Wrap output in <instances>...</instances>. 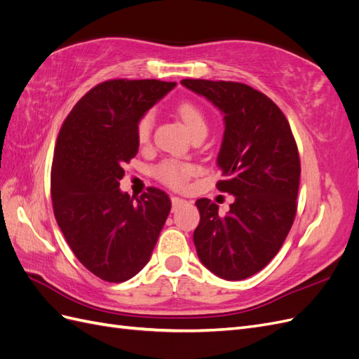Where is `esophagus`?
<instances>
[{
  "label": "esophagus",
  "mask_w": 359,
  "mask_h": 359,
  "mask_svg": "<svg viewBox=\"0 0 359 359\" xmlns=\"http://www.w3.org/2000/svg\"><path fill=\"white\" fill-rule=\"evenodd\" d=\"M182 205H187V201L180 199V198H177V196L172 198V210H173V211L178 210L180 206H182Z\"/></svg>",
  "instance_id": "esophagus-1"
}]
</instances>
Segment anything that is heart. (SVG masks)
<instances>
[{"mask_svg": "<svg viewBox=\"0 0 359 359\" xmlns=\"http://www.w3.org/2000/svg\"><path fill=\"white\" fill-rule=\"evenodd\" d=\"M177 114L190 135H194L198 132L206 133V130H208L206 118L196 104H193L190 102H184L177 107ZM151 128H153V115L147 114L140 118L137 123V140L140 144L148 142L149 135H151ZM193 170H194L193 166L186 165V163L166 161L158 168L157 173L163 182H166V184H169V186L178 189L186 184L187 178L191 175Z\"/></svg>", "mask_w": 359, "mask_h": 359, "instance_id": "b5f03b06", "label": "heart"}]
</instances>
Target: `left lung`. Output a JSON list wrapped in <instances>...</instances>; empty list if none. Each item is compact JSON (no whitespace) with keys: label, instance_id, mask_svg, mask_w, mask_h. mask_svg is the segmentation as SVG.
<instances>
[{"label":"left lung","instance_id":"8db88e82","mask_svg":"<svg viewBox=\"0 0 359 359\" xmlns=\"http://www.w3.org/2000/svg\"><path fill=\"white\" fill-rule=\"evenodd\" d=\"M223 115L217 189L235 198L231 210L198 199L201 222L193 233L203 266L224 280H244L273 259L297 212L301 165L290 126L278 106L238 82L182 79Z\"/></svg>","mask_w":359,"mask_h":359}]
</instances>
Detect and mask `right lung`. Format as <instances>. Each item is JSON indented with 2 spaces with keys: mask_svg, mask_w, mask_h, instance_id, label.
Listing matches in <instances>:
<instances>
[{
  "mask_svg": "<svg viewBox=\"0 0 359 359\" xmlns=\"http://www.w3.org/2000/svg\"><path fill=\"white\" fill-rule=\"evenodd\" d=\"M177 82L115 79L86 93L64 121L53 154V212L79 262L121 283L151 259L170 211L168 194L149 187L139 199L119 189L123 166L139 149L137 123Z\"/></svg>",
  "mask_w": 359,
  "mask_h": 359,
  "instance_id": "add662e5",
  "label": "right lung"
}]
</instances>
